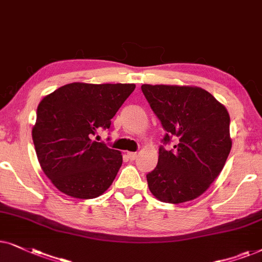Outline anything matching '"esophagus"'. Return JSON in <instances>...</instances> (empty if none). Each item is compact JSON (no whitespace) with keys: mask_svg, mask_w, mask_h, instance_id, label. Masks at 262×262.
Returning <instances> with one entry per match:
<instances>
[{"mask_svg":"<svg viewBox=\"0 0 262 262\" xmlns=\"http://www.w3.org/2000/svg\"><path fill=\"white\" fill-rule=\"evenodd\" d=\"M127 157L129 158V160H135L138 158V155L135 152H128Z\"/></svg>","mask_w":262,"mask_h":262,"instance_id":"1","label":"esophagus"}]
</instances>
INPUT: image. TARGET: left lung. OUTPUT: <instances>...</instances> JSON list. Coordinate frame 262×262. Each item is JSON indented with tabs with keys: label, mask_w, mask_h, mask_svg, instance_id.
I'll list each match as a JSON object with an SVG mask.
<instances>
[{
	"label": "left lung",
	"mask_w": 262,
	"mask_h": 262,
	"mask_svg": "<svg viewBox=\"0 0 262 262\" xmlns=\"http://www.w3.org/2000/svg\"><path fill=\"white\" fill-rule=\"evenodd\" d=\"M142 93L166 130L176 137L171 151L159 148L158 164L147 173L159 201L182 204L206 191L222 172L232 146L226 107L198 86L145 85Z\"/></svg>",
	"instance_id": "left-lung-1"
}]
</instances>
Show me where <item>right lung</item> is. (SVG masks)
<instances>
[{
    "label": "right lung",
    "instance_id": "add662e5",
    "mask_svg": "<svg viewBox=\"0 0 262 262\" xmlns=\"http://www.w3.org/2000/svg\"><path fill=\"white\" fill-rule=\"evenodd\" d=\"M135 90L134 83L72 82L40 100L32 139L38 162L61 193L98 198L113 184L122 155L92 140Z\"/></svg>",
    "mask_w": 262,
    "mask_h": 262
}]
</instances>
